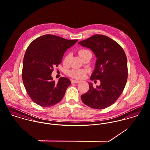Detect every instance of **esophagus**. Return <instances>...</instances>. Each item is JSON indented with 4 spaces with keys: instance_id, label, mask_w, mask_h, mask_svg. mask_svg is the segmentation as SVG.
<instances>
[{
    "instance_id": "esophagus-1",
    "label": "esophagus",
    "mask_w": 150,
    "mask_h": 150,
    "mask_svg": "<svg viewBox=\"0 0 150 150\" xmlns=\"http://www.w3.org/2000/svg\"><path fill=\"white\" fill-rule=\"evenodd\" d=\"M71 82L74 83H79L80 82V81H76V80H71Z\"/></svg>"
}]
</instances>
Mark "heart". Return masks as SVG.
I'll return each mask as SVG.
<instances>
[{"mask_svg": "<svg viewBox=\"0 0 150 150\" xmlns=\"http://www.w3.org/2000/svg\"><path fill=\"white\" fill-rule=\"evenodd\" d=\"M78 53L79 56L83 59L84 57L88 54H91V53L90 50H86V49H81L78 51ZM70 59V56L69 54H67L65 56L64 60H63V63L65 65H67L69 63ZM68 75L69 76H71L72 78L76 79H81L84 78L86 75V71L83 69H74L71 70Z\"/></svg>", "mask_w": 150, "mask_h": 150, "instance_id": "b5f03b06", "label": "heart"}]
</instances>
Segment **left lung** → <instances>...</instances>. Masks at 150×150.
Returning a JSON list of instances; mask_svg holds the SVG:
<instances>
[{
  "instance_id": "1",
  "label": "left lung",
  "mask_w": 150,
  "mask_h": 150,
  "mask_svg": "<svg viewBox=\"0 0 150 150\" xmlns=\"http://www.w3.org/2000/svg\"><path fill=\"white\" fill-rule=\"evenodd\" d=\"M78 44L95 54L97 59L90 79L100 81L96 88L89 82V90L81 96V99L85 105L95 109L108 108L119 98L127 81V59L124 50L115 41L104 35L96 34Z\"/></svg>"
}]
</instances>
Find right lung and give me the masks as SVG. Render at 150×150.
Here are the masks:
<instances>
[{
	"mask_svg": "<svg viewBox=\"0 0 150 150\" xmlns=\"http://www.w3.org/2000/svg\"><path fill=\"white\" fill-rule=\"evenodd\" d=\"M77 41L45 34L35 39L28 47L22 77L28 94L36 104L49 107L63 99L71 81L61 77L55 83L51 74L53 68L62 63L64 52Z\"/></svg>",
	"mask_w": 150,
	"mask_h": 150,
	"instance_id": "add662e5",
	"label": "right lung"
}]
</instances>
